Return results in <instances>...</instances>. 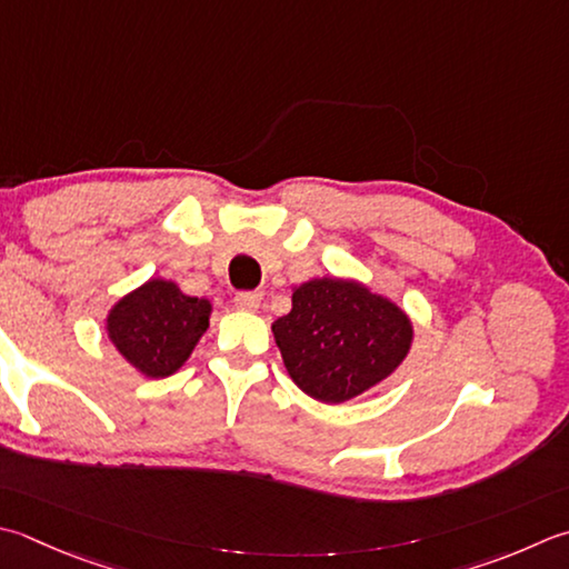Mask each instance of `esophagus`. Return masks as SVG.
<instances>
[{"label":"esophagus","instance_id":"34e87169","mask_svg":"<svg viewBox=\"0 0 569 569\" xmlns=\"http://www.w3.org/2000/svg\"><path fill=\"white\" fill-rule=\"evenodd\" d=\"M261 298H263L261 291H243L233 296V306L239 310H247V313H253V310H259Z\"/></svg>","mask_w":569,"mask_h":569}]
</instances>
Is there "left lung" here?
I'll list each match as a JSON object with an SVG mask.
<instances>
[{
	"label": "left lung",
	"instance_id": "1",
	"mask_svg": "<svg viewBox=\"0 0 569 569\" xmlns=\"http://www.w3.org/2000/svg\"><path fill=\"white\" fill-rule=\"evenodd\" d=\"M273 338L291 380L318 402L340 405L397 370L409 352L411 322L360 283L316 278L296 288Z\"/></svg>",
	"mask_w": 569,
	"mask_h": 569
}]
</instances>
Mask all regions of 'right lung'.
Returning <instances> with one entry per match:
<instances>
[{"label": "right lung", "instance_id": "right-lung-1", "mask_svg": "<svg viewBox=\"0 0 569 569\" xmlns=\"http://www.w3.org/2000/svg\"><path fill=\"white\" fill-rule=\"evenodd\" d=\"M211 306L184 296L172 281L152 278L128 293L108 316V336L144 377L180 370L209 328Z\"/></svg>", "mask_w": 569, "mask_h": 569}]
</instances>
